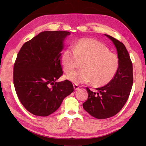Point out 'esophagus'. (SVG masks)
I'll return each instance as SVG.
<instances>
[{
  "instance_id": "esophagus-1",
  "label": "esophagus",
  "mask_w": 146,
  "mask_h": 146,
  "mask_svg": "<svg viewBox=\"0 0 146 146\" xmlns=\"http://www.w3.org/2000/svg\"><path fill=\"white\" fill-rule=\"evenodd\" d=\"M73 87L74 89H75V90H78L79 88V86L77 84H73Z\"/></svg>"
}]
</instances>
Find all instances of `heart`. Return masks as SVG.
<instances>
[{
  "instance_id": "1",
  "label": "heart",
  "mask_w": 146,
  "mask_h": 146,
  "mask_svg": "<svg viewBox=\"0 0 146 146\" xmlns=\"http://www.w3.org/2000/svg\"><path fill=\"white\" fill-rule=\"evenodd\" d=\"M78 60H84L83 69L73 71L66 76L76 83L92 81L95 86L106 85L113 78L119 66L118 56L109 51L103 42L94 39H80L73 49L66 48L63 51L61 62L65 72L75 70Z\"/></svg>"
}]
</instances>
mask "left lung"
<instances>
[{
	"instance_id": "left-lung-1",
	"label": "left lung",
	"mask_w": 146,
	"mask_h": 146,
	"mask_svg": "<svg viewBox=\"0 0 146 146\" xmlns=\"http://www.w3.org/2000/svg\"><path fill=\"white\" fill-rule=\"evenodd\" d=\"M117 49L119 66L115 75L107 85L96 88L97 92L86 88L88 97L83 104V108L97 119H107L119 112L127 101L133 84L132 63L122 42L105 35Z\"/></svg>"
}]
</instances>
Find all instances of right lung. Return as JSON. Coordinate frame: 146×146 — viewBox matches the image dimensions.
<instances>
[{
	"label": "right lung",
	"instance_id": "right-lung-1",
	"mask_svg": "<svg viewBox=\"0 0 146 146\" xmlns=\"http://www.w3.org/2000/svg\"><path fill=\"white\" fill-rule=\"evenodd\" d=\"M64 31H43L26 42L14 65L13 81L22 105L35 115L46 117L58 109L74 90L72 83L56 81L63 75L61 51Z\"/></svg>",
	"mask_w": 146,
	"mask_h": 146
}]
</instances>
